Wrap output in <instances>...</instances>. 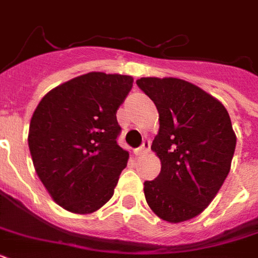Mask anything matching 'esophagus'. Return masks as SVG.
<instances>
[{
    "mask_svg": "<svg viewBox=\"0 0 258 258\" xmlns=\"http://www.w3.org/2000/svg\"><path fill=\"white\" fill-rule=\"evenodd\" d=\"M150 147H151V143H150V141L149 139H145V141H143V143H142L141 147L137 150V155H145V154H147L150 151Z\"/></svg>",
    "mask_w": 258,
    "mask_h": 258,
    "instance_id": "34e87169",
    "label": "esophagus"
}]
</instances>
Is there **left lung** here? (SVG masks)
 I'll list each match as a JSON object with an SVG mask.
<instances>
[{"label":"left lung","mask_w":258,"mask_h":258,"mask_svg":"<svg viewBox=\"0 0 258 258\" xmlns=\"http://www.w3.org/2000/svg\"><path fill=\"white\" fill-rule=\"evenodd\" d=\"M138 87L157 105L159 131L151 150L161 172L145 182L147 204L176 224L208 208L226 179L236 149L228 111L216 97L175 78H142Z\"/></svg>","instance_id":"left-lung-1"}]
</instances>
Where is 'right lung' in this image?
I'll use <instances>...</instances> for the list:
<instances>
[{
    "label": "right lung",
    "mask_w": 258,
    "mask_h": 258,
    "mask_svg": "<svg viewBox=\"0 0 258 258\" xmlns=\"http://www.w3.org/2000/svg\"><path fill=\"white\" fill-rule=\"evenodd\" d=\"M133 82L89 72L49 91L34 109L28 135L34 169L68 212H96L113 196L130 157L116 143V111Z\"/></svg>",
    "instance_id": "right-lung-1"
}]
</instances>
